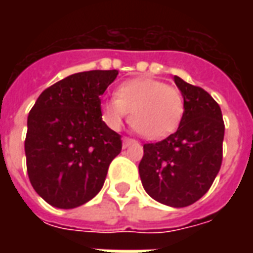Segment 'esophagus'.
Returning <instances> with one entry per match:
<instances>
[{"instance_id":"obj_1","label":"esophagus","mask_w":253,"mask_h":253,"mask_svg":"<svg viewBox=\"0 0 253 253\" xmlns=\"http://www.w3.org/2000/svg\"><path fill=\"white\" fill-rule=\"evenodd\" d=\"M137 141L135 139H132V138L128 137H123V148H127V146H130L131 143H135Z\"/></svg>"}]
</instances>
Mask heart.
<instances>
[{"label":"heart","mask_w":253,"mask_h":253,"mask_svg":"<svg viewBox=\"0 0 253 253\" xmlns=\"http://www.w3.org/2000/svg\"><path fill=\"white\" fill-rule=\"evenodd\" d=\"M184 96L175 86L153 78H134L122 83L115 97L101 104L104 122L121 128L130 112V123L142 137L160 139L173 132L184 116Z\"/></svg>","instance_id":"heart-1"}]
</instances>
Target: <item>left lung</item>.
<instances>
[{"mask_svg":"<svg viewBox=\"0 0 253 253\" xmlns=\"http://www.w3.org/2000/svg\"><path fill=\"white\" fill-rule=\"evenodd\" d=\"M186 110L173 134L143 145L139 176L153 199L172 207L190 206L206 194L222 164V112L201 86L175 76Z\"/></svg>","mask_w":253,"mask_h":253,"instance_id":"left-lung-1","label":"left lung"}]
</instances>
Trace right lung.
<instances>
[{
	"mask_svg": "<svg viewBox=\"0 0 253 253\" xmlns=\"http://www.w3.org/2000/svg\"><path fill=\"white\" fill-rule=\"evenodd\" d=\"M118 70L72 74L44 89L31 108L24 148L34 190L51 206L74 209L104 184L121 135L101 118V94Z\"/></svg>",
	"mask_w": 253,
	"mask_h": 253,
	"instance_id": "1",
	"label": "right lung"
}]
</instances>
